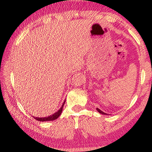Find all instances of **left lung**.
<instances>
[{
    "instance_id": "1",
    "label": "left lung",
    "mask_w": 152,
    "mask_h": 152,
    "mask_svg": "<svg viewBox=\"0 0 152 152\" xmlns=\"http://www.w3.org/2000/svg\"><path fill=\"white\" fill-rule=\"evenodd\" d=\"M96 110H97V112H99V113H100V114H104V115H107L106 113H105V112H102V110H99V108H96Z\"/></svg>"
}]
</instances>
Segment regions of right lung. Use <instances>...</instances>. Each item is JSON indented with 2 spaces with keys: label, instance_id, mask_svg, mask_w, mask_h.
I'll use <instances>...</instances> for the list:
<instances>
[{
  "label": "right lung",
  "instance_id": "1",
  "mask_svg": "<svg viewBox=\"0 0 152 152\" xmlns=\"http://www.w3.org/2000/svg\"><path fill=\"white\" fill-rule=\"evenodd\" d=\"M65 102H66V101H64V103H63V105H62V106L60 107V109L56 112L55 113H54L53 114L49 115V116H47V117H42V118H38V117H34L33 116L34 118L38 120V121H40V122H45V121H52V120H56L57 118H59V116L60 115H61V112H62V110H63V107H64V105Z\"/></svg>",
  "mask_w": 152,
  "mask_h": 152
}]
</instances>
